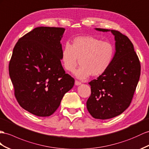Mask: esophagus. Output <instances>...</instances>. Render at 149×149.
<instances>
[{
  "label": "esophagus",
  "instance_id": "34e87169",
  "mask_svg": "<svg viewBox=\"0 0 149 149\" xmlns=\"http://www.w3.org/2000/svg\"><path fill=\"white\" fill-rule=\"evenodd\" d=\"M81 82H79L77 81H75V86H79V85H81Z\"/></svg>",
  "mask_w": 149,
  "mask_h": 149
}]
</instances>
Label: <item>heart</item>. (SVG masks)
Returning a JSON list of instances; mask_svg holds the SVG:
<instances>
[{
  "label": "heart",
  "mask_w": 149,
  "mask_h": 149,
  "mask_svg": "<svg viewBox=\"0 0 149 149\" xmlns=\"http://www.w3.org/2000/svg\"><path fill=\"white\" fill-rule=\"evenodd\" d=\"M115 55V48L108 41L91 36L75 38L72 45L66 44L62 52V62L65 69L74 72L81 60V67L74 72V75L84 80L92 75L98 77L111 66Z\"/></svg>",
  "instance_id": "1"
}]
</instances>
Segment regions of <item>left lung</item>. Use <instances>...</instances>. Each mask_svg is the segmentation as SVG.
Wrapping results in <instances>:
<instances>
[{"instance_id": "1", "label": "left lung", "mask_w": 149, "mask_h": 149, "mask_svg": "<svg viewBox=\"0 0 149 149\" xmlns=\"http://www.w3.org/2000/svg\"><path fill=\"white\" fill-rule=\"evenodd\" d=\"M115 55L111 66L97 79L91 81V95L86 102L89 113L96 119L107 120L120 115L131 103L140 79V63L131 41L115 30Z\"/></svg>"}]
</instances>
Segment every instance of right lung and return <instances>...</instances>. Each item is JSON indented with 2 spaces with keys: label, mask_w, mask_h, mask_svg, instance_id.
<instances>
[{
  "label": "right lung",
  "mask_w": 149,
  "mask_h": 149,
  "mask_svg": "<svg viewBox=\"0 0 149 149\" xmlns=\"http://www.w3.org/2000/svg\"><path fill=\"white\" fill-rule=\"evenodd\" d=\"M63 28L38 27L18 40L9 75L18 103L38 116H49L74 85L61 63Z\"/></svg>",
  "instance_id": "1"
}]
</instances>
